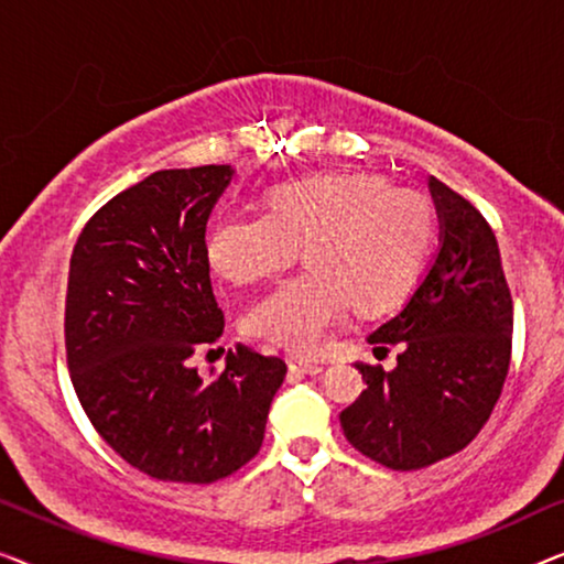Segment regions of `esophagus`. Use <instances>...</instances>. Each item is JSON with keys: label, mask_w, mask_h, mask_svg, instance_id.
<instances>
[{"label": "esophagus", "mask_w": 564, "mask_h": 564, "mask_svg": "<svg viewBox=\"0 0 564 564\" xmlns=\"http://www.w3.org/2000/svg\"><path fill=\"white\" fill-rule=\"evenodd\" d=\"M288 367H290V372H295V375H311L313 377V375L323 372L321 365H315V361L303 359V357H290Z\"/></svg>", "instance_id": "esophagus-1"}]
</instances>
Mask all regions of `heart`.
<instances>
[{"instance_id":"obj_1","label":"heart","mask_w":564,"mask_h":564,"mask_svg":"<svg viewBox=\"0 0 564 564\" xmlns=\"http://www.w3.org/2000/svg\"><path fill=\"white\" fill-rule=\"evenodd\" d=\"M267 215L226 213L205 236L213 274L236 288L276 280L303 249L307 274L246 315V334L311 357L354 311L382 318L419 284L436 236L421 192L365 172H334L276 184Z\"/></svg>"}]
</instances>
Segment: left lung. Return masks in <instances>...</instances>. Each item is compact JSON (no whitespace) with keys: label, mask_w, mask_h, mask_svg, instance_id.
Instances as JSON below:
<instances>
[{"label":"left lung","mask_w":564,"mask_h":564,"mask_svg":"<svg viewBox=\"0 0 564 564\" xmlns=\"http://www.w3.org/2000/svg\"><path fill=\"white\" fill-rule=\"evenodd\" d=\"M438 251L400 311L367 336L398 367L357 365L367 390L341 413L354 449L390 469H421L480 434L511 361L513 303L496 234L465 197L429 176Z\"/></svg>","instance_id":"1"}]
</instances>
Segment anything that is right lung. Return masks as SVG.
Instances as JSON below:
<instances>
[{
    "label": "right lung",
    "instance_id": "1",
    "mask_svg": "<svg viewBox=\"0 0 564 564\" xmlns=\"http://www.w3.org/2000/svg\"><path fill=\"white\" fill-rule=\"evenodd\" d=\"M228 164L161 169L84 226L66 290L68 372L97 434L128 465L164 482H215L264 442L288 375L249 346L203 380L192 354L223 336L205 226Z\"/></svg>",
    "mask_w": 564,
    "mask_h": 564
}]
</instances>
